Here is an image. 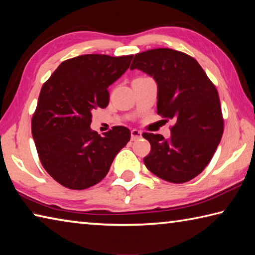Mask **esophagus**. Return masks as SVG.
I'll use <instances>...</instances> for the list:
<instances>
[{"label": "esophagus", "instance_id": "obj_1", "mask_svg": "<svg viewBox=\"0 0 255 255\" xmlns=\"http://www.w3.org/2000/svg\"><path fill=\"white\" fill-rule=\"evenodd\" d=\"M130 135H131V140H137L141 137V131L137 130V129H132Z\"/></svg>", "mask_w": 255, "mask_h": 255}]
</instances>
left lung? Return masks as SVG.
<instances>
[{"mask_svg": "<svg viewBox=\"0 0 255 255\" xmlns=\"http://www.w3.org/2000/svg\"><path fill=\"white\" fill-rule=\"evenodd\" d=\"M133 68L156 81L157 114L175 122L169 139L143 133L150 144L145 165L169 182H188L205 170L222 139L224 119L216 86L195 58L170 48L136 54Z\"/></svg>", "mask_w": 255, "mask_h": 255, "instance_id": "left-lung-1", "label": "left lung"}]
</instances>
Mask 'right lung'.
<instances>
[{"label": "right lung", "instance_id": "add662e5", "mask_svg": "<svg viewBox=\"0 0 255 255\" xmlns=\"http://www.w3.org/2000/svg\"><path fill=\"white\" fill-rule=\"evenodd\" d=\"M132 55L89 54L67 59L42 85L31 132L44 169L63 187L88 189L105 178L130 130L115 126L98 135L92 112L109 103V85L130 65Z\"/></svg>", "mask_w": 255, "mask_h": 255}]
</instances>
